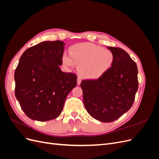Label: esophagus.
<instances>
[{"label":"esophagus","mask_w":159,"mask_h":159,"mask_svg":"<svg viewBox=\"0 0 159 159\" xmlns=\"http://www.w3.org/2000/svg\"><path fill=\"white\" fill-rule=\"evenodd\" d=\"M81 78L80 76H78V84L80 85L81 84Z\"/></svg>","instance_id":"obj_1"}]
</instances>
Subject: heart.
<instances>
[{"instance_id": "obj_1", "label": "heart", "mask_w": 159, "mask_h": 159, "mask_svg": "<svg viewBox=\"0 0 159 159\" xmlns=\"http://www.w3.org/2000/svg\"><path fill=\"white\" fill-rule=\"evenodd\" d=\"M69 52L70 55L64 53L62 56L63 64L68 67L79 66L80 75L88 79L103 75L112 68L115 60L111 50L92 43L75 44L70 48Z\"/></svg>"}]
</instances>
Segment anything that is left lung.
Masks as SVG:
<instances>
[{"instance_id":"8db88e82","label":"left lung","mask_w":159,"mask_h":159,"mask_svg":"<svg viewBox=\"0 0 159 159\" xmlns=\"http://www.w3.org/2000/svg\"><path fill=\"white\" fill-rule=\"evenodd\" d=\"M107 48L115 55L112 68L98 79L84 80L81 83L87 111L105 123L115 121L131 109L139 87L135 62L120 48Z\"/></svg>"}]
</instances>
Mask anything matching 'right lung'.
<instances>
[{
	"instance_id": "right-lung-1",
	"label": "right lung",
	"mask_w": 159,
	"mask_h": 159,
	"mask_svg": "<svg viewBox=\"0 0 159 159\" xmlns=\"http://www.w3.org/2000/svg\"><path fill=\"white\" fill-rule=\"evenodd\" d=\"M60 40L46 41L25 51L14 72L15 96L27 116L39 121L61 114L66 99L77 85V75L63 72Z\"/></svg>"
}]
</instances>
